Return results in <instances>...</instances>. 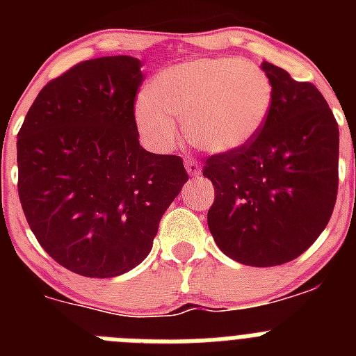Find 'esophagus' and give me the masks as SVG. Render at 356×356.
I'll return each instance as SVG.
<instances>
[{
    "label": "esophagus",
    "instance_id": "1",
    "mask_svg": "<svg viewBox=\"0 0 356 356\" xmlns=\"http://www.w3.org/2000/svg\"><path fill=\"white\" fill-rule=\"evenodd\" d=\"M185 169L191 176H200L201 175V165L194 159H185Z\"/></svg>",
    "mask_w": 356,
    "mask_h": 356
}]
</instances>
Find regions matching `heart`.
<instances>
[{
  "label": "heart",
  "mask_w": 356,
  "mask_h": 356,
  "mask_svg": "<svg viewBox=\"0 0 356 356\" xmlns=\"http://www.w3.org/2000/svg\"><path fill=\"white\" fill-rule=\"evenodd\" d=\"M273 105V85L259 65L235 56L193 58L163 69L135 102V121L155 147L178 140L176 121L188 140L207 153L246 146L264 127Z\"/></svg>",
  "instance_id": "obj_1"
}]
</instances>
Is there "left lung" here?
<instances>
[{"instance_id": "obj_1", "label": "left lung", "mask_w": 356, "mask_h": 356, "mask_svg": "<svg viewBox=\"0 0 356 356\" xmlns=\"http://www.w3.org/2000/svg\"><path fill=\"white\" fill-rule=\"evenodd\" d=\"M273 105L246 146L207 160L216 200L207 221L235 262L273 267L298 259L323 234L339 185V124L316 85L262 62Z\"/></svg>"}]
</instances>
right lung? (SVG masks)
<instances>
[{"mask_svg":"<svg viewBox=\"0 0 356 356\" xmlns=\"http://www.w3.org/2000/svg\"><path fill=\"white\" fill-rule=\"evenodd\" d=\"M140 67L128 55L74 65L40 90L17 134L28 225L53 260L89 278L139 266L188 180L180 156L140 146Z\"/></svg>","mask_w":356,"mask_h":356,"instance_id":"right-lung-1","label":"right lung"}]
</instances>
